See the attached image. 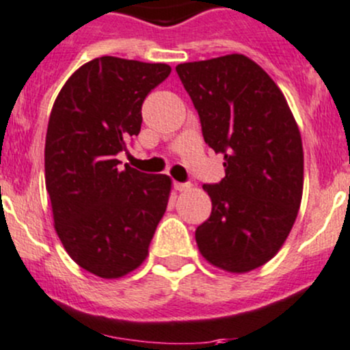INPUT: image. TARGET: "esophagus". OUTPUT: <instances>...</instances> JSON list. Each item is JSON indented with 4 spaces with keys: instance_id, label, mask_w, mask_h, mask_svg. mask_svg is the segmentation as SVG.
Returning a JSON list of instances; mask_svg holds the SVG:
<instances>
[{
    "instance_id": "esophagus-1",
    "label": "esophagus",
    "mask_w": 350,
    "mask_h": 350,
    "mask_svg": "<svg viewBox=\"0 0 350 350\" xmlns=\"http://www.w3.org/2000/svg\"><path fill=\"white\" fill-rule=\"evenodd\" d=\"M174 188L178 189V191H186V189L191 188V183H174Z\"/></svg>"
}]
</instances>
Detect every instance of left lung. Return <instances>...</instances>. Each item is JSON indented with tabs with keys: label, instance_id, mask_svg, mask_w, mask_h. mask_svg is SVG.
<instances>
[{
	"label": "left lung",
	"instance_id": "left-lung-1",
	"mask_svg": "<svg viewBox=\"0 0 350 350\" xmlns=\"http://www.w3.org/2000/svg\"><path fill=\"white\" fill-rule=\"evenodd\" d=\"M176 70L204 142L225 157V178L203 185L211 215L196 228L198 249L220 269L247 273L273 259L298 215V125L276 83L245 55L186 62Z\"/></svg>",
	"mask_w": 350,
	"mask_h": 350
}]
</instances>
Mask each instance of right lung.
Returning a JSON list of instances; mask_svg holds the SVG:
<instances>
[{"mask_svg": "<svg viewBox=\"0 0 350 350\" xmlns=\"http://www.w3.org/2000/svg\"><path fill=\"white\" fill-rule=\"evenodd\" d=\"M171 74L167 64L93 59L62 86L45 137V185L59 239L74 262L100 278L144 262L167 208L171 179L116 155L139 135L142 103Z\"/></svg>", "mask_w": 350, "mask_h": 350, "instance_id": "right-lung-1", "label": "right lung"}]
</instances>
